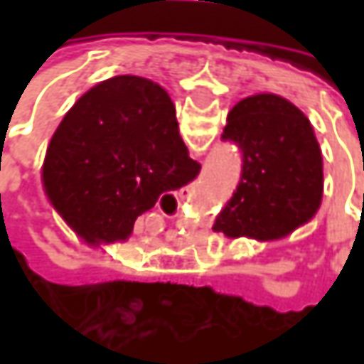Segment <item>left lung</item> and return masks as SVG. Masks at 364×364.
I'll return each instance as SVG.
<instances>
[{
	"label": "left lung",
	"mask_w": 364,
	"mask_h": 364,
	"mask_svg": "<svg viewBox=\"0 0 364 364\" xmlns=\"http://www.w3.org/2000/svg\"><path fill=\"white\" fill-rule=\"evenodd\" d=\"M243 151L237 192L220 210L215 232L282 239L314 217L322 203V149L310 119L286 97L257 92L241 99L223 132Z\"/></svg>",
	"instance_id": "1"
}]
</instances>
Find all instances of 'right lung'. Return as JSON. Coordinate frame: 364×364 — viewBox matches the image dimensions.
Wrapping results in <instances>:
<instances>
[{
  "label": "right lung",
  "mask_w": 364,
  "mask_h": 364,
  "mask_svg": "<svg viewBox=\"0 0 364 364\" xmlns=\"http://www.w3.org/2000/svg\"><path fill=\"white\" fill-rule=\"evenodd\" d=\"M200 172L188 156L176 107L158 82L119 75L95 85L68 109L50 139L42 180L64 210L125 241L161 192Z\"/></svg>",
  "instance_id": "1"
}]
</instances>
